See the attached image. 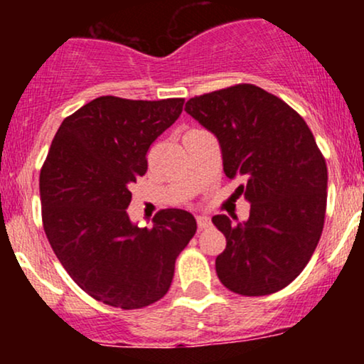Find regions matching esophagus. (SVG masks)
<instances>
[{
    "label": "esophagus",
    "instance_id": "34e87169",
    "mask_svg": "<svg viewBox=\"0 0 364 364\" xmlns=\"http://www.w3.org/2000/svg\"><path fill=\"white\" fill-rule=\"evenodd\" d=\"M196 224H198L200 231H203V229L210 228V225H212L210 219H208L207 215H196Z\"/></svg>",
    "mask_w": 364,
    "mask_h": 364
}]
</instances>
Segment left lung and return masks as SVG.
<instances>
[{
  "label": "left lung",
  "instance_id": "left-lung-1",
  "mask_svg": "<svg viewBox=\"0 0 364 364\" xmlns=\"http://www.w3.org/2000/svg\"><path fill=\"white\" fill-rule=\"evenodd\" d=\"M185 111L219 140L224 173L241 178L250 217H212L225 236L215 258L229 291L265 296L294 281L321 236L327 208V164L304 119L282 99L252 83L198 95Z\"/></svg>",
  "mask_w": 364,
  "mask_h": 364
}]
</instances>
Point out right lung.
Wrapping results in <instances>:
<instances>
[{"label": "right lung", "instance_id": "obj_1", "mask_svg": "<svg viewBox=\"0 0 364 364\" xmlns=\"http://www.w3.org/2000/svg\"><path fill=\"white\" fill-rule=\"evenodd\" d=\"M183 102L94 99L63 119L41 169L53 252L87 294L109 306L159 301L195 236V217L181 208L157 212L150 228L133 224L127 212L129 185L147 173L150 145L179 118Z\"/></svg>", "mask_w": 364, "mask_h": 364}]
</instances>
